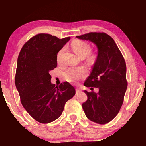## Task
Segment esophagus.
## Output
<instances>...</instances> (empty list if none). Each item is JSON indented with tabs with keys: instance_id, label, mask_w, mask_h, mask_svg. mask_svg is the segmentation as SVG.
I'll use <instances>...</instances> for the list:
<instances>
[{
	"instance_id": "34e87169",
	"label": "esophagus",
	"mask_w": 146,
	"mask_h": 146,
	"mask_svg": "<svg viewBox=\"0 0 146 146\" xmlns=\"http://www.w3.org/2000/svg\"><path fill=\"white\" fill-rule=\"evenodd\" d=\"M80 92H81L80 89H79V88L76 89V94H78V93H80Z\"/></svg>"
}]
</instances>
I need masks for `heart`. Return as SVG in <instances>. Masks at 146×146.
<instances>
[{"label": "heart", "instance_id": "heart-1", "mask_svg": "<svg viewBox=\"0 0 146 146\" xmlns=\"http://www.w3.org/2000/svg\"><path fill=\"white\" fill-rule=\"evenodd\" d=\"M72 48L74 52L76 55L80 56V57H85V56L90 53V46L88 42L83 40H77L72 43ZM64 48L59 51L58 53V61H60V56L64 51ZM86 75V71L85 69L79 68H70L68 69L65 72V76L66 79L70 82H76L80 79L85 77Z\"/></svg>", "mask_w": 146, "mask_h": 146}]
</instances>
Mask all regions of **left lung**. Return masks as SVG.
I'll list each match as a JSON object with an SVG mask.
<instances>
[{
	"mask_svg": "<svg viewBox=\"0 0 146 146\" xmlns=\"http://www.w3.org/2000/svg\"><path fill=\"white\" fill-rule=\"evenodd\" d=\"M76 38L92 42L98 48L97 60L84 86L99 91H84L88 98L82 108L89 120L105 124L117 115L122 106L127 87L126 64L115 42L106 33L90 32Z\"/></svg>",
	"mask_w": 146,
	"mask_h": 146,
	"instance_id": "left-lung-1",
	"label": "left lung"
}]
</instances>
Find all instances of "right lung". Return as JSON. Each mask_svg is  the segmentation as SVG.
I'll use <instances>...</instances> for the list:
<instances>
[{"mask_svg":"<svg viewBox=\"0 0 146 146\" xmlns=\"http://www.w3.org/2000/svg\"><path fill=\"white\" fill-rule=\"evenodd\" d=\"M70 39L39 33L27 41L20 51L15 86L23 107L40 123L57 119L66 102L75 95V89L68 82L59 86L51 84L49 74L57 66L58 51Z\"/></svg>","mask_w":146,"mask_h":146,"instance_id":"right-lung-1","label":"right lung"}]
</instances>
